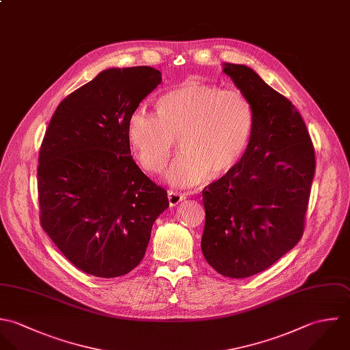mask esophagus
Segmentation results:
<instances>
[{"label": "esophagus", "mask_w": 350, "mask_h": 350, "mask_svg": "<svg viewBox=\"0 0 350 350\" xmlns=\"http://www.w3.org/2000/svg\"><path fill=\"white\" fill-rule=\"evenodd\" d=\"M167 199H169V206L170 207H176L178 203H181L185 199V195L174 192V191H169Z\"/></svg>", "instance_id": "esophagus-1"}]
</instances>
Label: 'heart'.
Returning <instances> with one entry per match:
<instances>
[{
	"instance_id": "1",
	"label": "heart",
	"mask_w": 350,
	"mask_h": 350,
	"mask_svg": "<svg viewBox=\"0 0 350 350\" xmlns=\"http://www.w3.org/2000/svg\"><path fill=\"white\" fill-rule=\"evenodd\" d=\"M157 113L135 109L127 123L129 140L142 167L161 173L180 137L183 152L167 173L169 183L180 188L232 170L254 127L250 100L217 85L183 83L158 98Z\"/></svg>"
}]
</instances>
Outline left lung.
<instances>
[{
    "instance_id": "1",
    "label": "left lung",
    "mask_w": 350,
    "mask_h": 350,
    "mask_svg": "<svg viewBox=\"0 0 350 350\" xmlns=\"http://www.w3.org/2000/svg\"><path fill=\"white\" fill-rule=\"evenodd\" d=\"M223 71L250 100L254 127L235 167L203 191L202 250L217 273L243 279L268 269L300 241L315 152L288 98L245 65L223 64Z\"/></svg>"
}]
</instances>
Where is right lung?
<instances>
[{"mask_svg":"<svg viewBox=\"0 0 350 350\" xmlns=\"http://www.w3.org/2000/svg\"><path fill=\"white\" fill-rule=\"evenodd\" d=\"M162 81L148 66L113 68L57 108L39 152L43 230L79 271L118 278L139 265L167 192L131 157L127 123Z\"/></svg>","mask_w":350,"mask_h":350,"instance_id":"obj_1","label":"right lung"}]
</instances>
